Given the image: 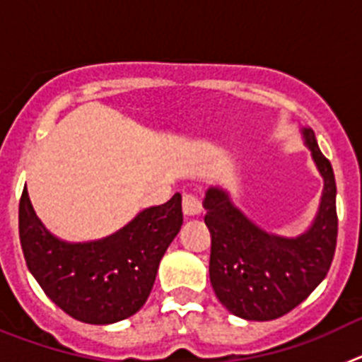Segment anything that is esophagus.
Segmentation results:
<instances>
[{
  "label": "esophagus",
  "instance_id": "34e87169",
  "mask_svg": "<svg viewBox=\"0 0 362 362\" xmlns=\"http://www.w3.org/2000/svg\"><path fill=\"white\" fill-rule=\"evenodd\" d=\"M183 212L185 216H199L203 212V203L197 194H183Z\"/></svg>",
  "mask_w": 362,
  "mask_h": 362
}]
</instances>
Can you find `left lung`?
Instances as JSON below:
<instances>
[{"label": "left lung", "mask_w": 362, "mask_h": 362, "mask_svg": "<svg viewBox=\"0 0 362 362\" xmlns=\"http://www.w3.org/2000/svg\"><path fill=\"white\" fill-rule=\"evenodd\" d=\"M325 179L312 228L296 239L272 235L246 219L221 188L204 197V223L212 233L210 283L217 299L238 317L272 321L300 305L326 277L337 245L334 168L313 130H303Z\"/></svg>", "instance_id": "obj_1"}]
</instances>
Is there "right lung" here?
Returning a JSON list of instances; mask_svg holds the SVG:
<instances>
[{
  "instance_id": "right-lung-1",
  "label": "right lung",
  "mask_w": 362,
  "mask_h": 362,
  "mask_svg": "<svg viewBox=\"0 0 362 362\" xmlns=\"http://www.w3.org/2000/svg\"><path fill=\"white\" fill-rule=\"evenodd\" d=\"M181 225V194H174L101 241L65 243L41 225L27 188L19 199V241L28 270L63 312L88 325H110L139 312Z\"/></svg>"
}]
</instances>
